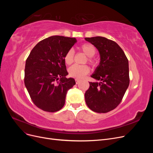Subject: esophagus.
Wrapping results in <instances>:
<instances>
[{"mask_svg":"<svg viewBox=\"0 0 153 153\" xmlns=\"http://www.w3.org/2000/svg\"><path fill=\"white\" fill-rule=\"evenodd\" d=\"M80 80L78 79V78H76V79H75V82H76V84H78V83L80 82Z\"/></svg>","mask_w":153,"mask_h":153,"instance_id":"34e87169","label":"esophagus"}]
</instances>
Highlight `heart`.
<instances>
[{
  "instance_id": "obj_1",
  "label": "heart",
  "mask_w": 153,
  "mask_h": 153,
  "mask_svg": "<svg viewBox=\"0 0 153 153\" xmlns=\"http://www.w3.org/2000/svg\"><path fill=\"white\" fill-rule=\"evenodd\" d=\"M80 49L84 52L87 56H88V62H89L91 65L94 66L96 64L95 60L93 59L94 55L96 52V48L94 46L90 43H84L80 46ZM74 58V52L72 49H69L67 51L64 57V61L68 65L70 64L73 61ZM90 69L89 66L87 65H75L72 66L69 68V75L76 78H84L87 74L89 73Z\"/></svg>"
}]
</instances>
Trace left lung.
I'll use <instances>...</instances> for the list:
<instances>
[{"mask_svg": "<svg viewBox=\"0 0 153 153\" xmlns=\"http://www.w3.org/2000/svg\"><path fill=\"white\" fill-rule=\"evenodd\" d=\"M98 50L100 63L91 77L99 82H89L85 93L87 105L97 113H106L121 102L129 84L128 60L122 48L104 37L85 38Z\"/></svg>", "mask_w": 153, "mask_h": 153, "instance_id": "obj_1", "label": "left lung"}]
</instances>
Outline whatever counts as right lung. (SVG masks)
<instances>
[{"instance_id": "1", "label": "right lung", "mask_w": 153, "mask_h": 153, "mask_svg": "<svg viewBox=\"0 0 153 153\" xmlns=\"http://www.w3.org/2000/svg\"><path fill=\"white\" fill-rule=\"evenodd\" d=\"M76 42L75 38L50 36L39 41L26 60L25 85L34 105L45 112L61 110L68 91L76 84L73 78H66L68 73L64 61Z\"/></svg>"}]
</instances>
